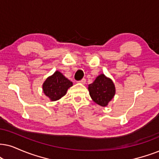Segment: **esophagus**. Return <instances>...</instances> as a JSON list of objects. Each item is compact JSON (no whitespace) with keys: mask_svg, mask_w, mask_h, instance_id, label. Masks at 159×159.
<instances>
[{"mask_svg":"<svg viewBox=\"0 0 159 159\" xmlns=\"http://www.w3.org/2000/svg\"><path fill=\"white\" fill-rule=\"evenodd\" d=\"M78 83H80L81 84H86V79H85V78H83V79L81 80V81H78Z\"/></svg>","mask_w":159,"mask_h":159,"instance_id":"esophagus-1","label":"esophagus"}]
</instances>
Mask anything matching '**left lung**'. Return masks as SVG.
<instances>
[{
	"instance_id": "obj_1",
	"label": "left lung",
	"mask_w": 159,
	"mask_h": 159,
	"mask_svg": "<svg viewBox=\"0 0 159 159\" xmlns=\"http://www.w3.org/2000/svg\"><path fill=\"white\" fill-rule=\"evenodd\" d=\"M89 95L92 100L100 106H108L116 93L114 82L104 74H100L93 83L88 86Z\"/></svg>"
}]
</instances>
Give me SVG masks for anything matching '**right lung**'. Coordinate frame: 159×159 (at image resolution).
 <instances>
[{"mask_svg": "<svg viewBox=\"0 0 159 159\" xmlns=\"http://www.w3.org/2000/svg\"><path fill=\"white\" fill-rule=\"evenodd\" d=\"M73 85V82L67 79L61 72L56 70L44 81L43 90L44 94L51 101H56L65 96L67 89Z\"/></svg>", "mask_w": 159, "mask_h": 159, "instance_id": "right-lung-1", "label": "right lung"}]
</instances>
